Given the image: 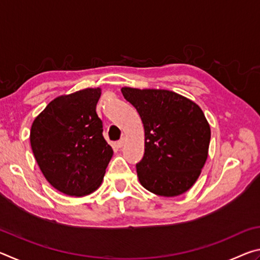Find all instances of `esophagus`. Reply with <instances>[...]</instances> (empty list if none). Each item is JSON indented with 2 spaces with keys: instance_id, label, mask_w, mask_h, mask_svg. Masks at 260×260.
<instances>
[{
  "instance_id": "esophagus-1",
  "label": "esophagus",
  "mask_w": 260,
  "mask_h": 260,
  "mask_svg": "<svg viewBox=\"0 0 260 260\" xmlns=\"http://www.w3.org/2000/svg\"><path fill=\"white\" fill-rule=\"evenodd\" d=\"M125 142H126V138H121V139L117 142V146H118V148H122V147H124Z\"/></svg>"
}]
</instances>
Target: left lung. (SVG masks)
Instances as JSON below:
<instances>
[{
	"mask_svg": "<svg viewBox=\"0 0 260 260\" xmlns=\"http://www.w3.org/2000/svg\"><path fill=\"white\" fill-rule=\"evenodd\" d=\"M121 93L144 127V156L136 164L140 183L164 197L189 190L209 155L211 129L202 109L166 89L122 87Z\"/></svg>",
	"mask_w": 260,
	"mask_h": 260,
	"instance_id": "1",
	"label": "left lung"
}]
</instances>
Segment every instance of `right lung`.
I'll use <instances>...</instances> for the list:
<instances>
[{
	"instance_id": "right-lung-1",
	"label": "right lung",
	"mask_w": 260,
	"mask_h": 260,
	"mask_svg": "<svg viewBox=\"0 0 260 260\" xmlns=\"http://www.w3.org/2000/svg\"><path fill=\"white\" fill-rule=\"evenodd\" d=\"M101 88L60 95L30 127L32 151L42 174L57 190L82 197L102 184L113 155L96 113Z\"/></svg>"
}]
</instances>
